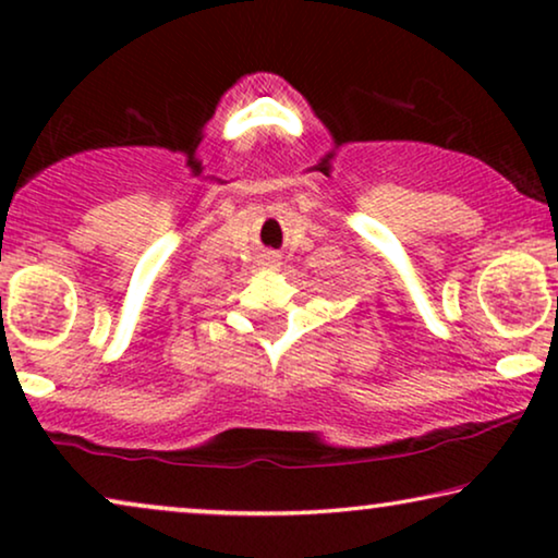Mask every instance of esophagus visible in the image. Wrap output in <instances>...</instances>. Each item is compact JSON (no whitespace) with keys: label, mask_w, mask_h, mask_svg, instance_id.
<instances>
[{"label":"esophagus","mask_w":558,"mask_h":558,"mask_svg":"<svg viewBox=\"0 0 558 558\" xmlns=\"http://www.w3.org/2000/svg\"><path fill=\"white\" fill-rule=\"evenodd\" d=\"M262 264L269 266V269H277V266L281 264V256L277 254V251H264V254H262Z\"/></svg>","instance_id":"34e87169"}]
</instances>
